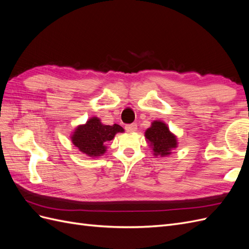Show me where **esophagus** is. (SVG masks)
<instances>
[{
    "label": "esophagus",
    "instance_id": "1",
    "mask_svg": "<svg viewBox=\"0 0 249 249\" xmlns=\"http://www.w3.org/2000/svg\"><path fill=\"white\" fill-rule=\"evenodd\" d=\"M124 129L127 133H133L137 131V124H126L124 126Z\"/></svg>",
    "mask_w": 249,
    "mask_h": 249
}]
</instances>
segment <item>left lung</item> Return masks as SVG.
Segmentation results:
<instances>
[{"instance_id": "1", "label": "left lung", "mask_w": 249, "mask_h": 249, "mask_svg": "<svg viewBox=\"0 0 249 249\" xmlns=\"http://www.w3.org/2000/svg\"><path fill=\"white\" fill-rule=\"evenodd\" d=\"M144 136L155 157H167L178 147V137L162 120H154Z\"/></svg>"}]
</instances>
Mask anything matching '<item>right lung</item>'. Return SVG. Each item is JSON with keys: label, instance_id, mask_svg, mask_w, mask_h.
<instances>
[{"label": "right lung", "instance_id": "right-lung-1", "mask_svg": "<svg viewBox=\"0 0 249 249\" xmlns=\"http://www.w3.org/2000/svg\"><path fill=\"white\" fill-rule=\"evenodd\" d=\"M124 132L123 126L119 124H104L99 117L93 116L90 117L86 124H79L71 133V139L81 153L97 158L107 152V142L114 138L117 133Z\"/></svg>", "mask_w": 249, "mask_h": 249}]
</instances>
